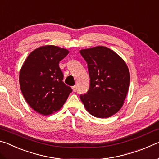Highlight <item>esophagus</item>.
<instances>
[{"label": "esophagus", "instance_id": "1", "mask_svg": "<svg viewBox=\"0 0 159 159\" xmlns=\"http://www.w3.org/2000/svg\"><path fill=\"white\" fill-rule=\"evenodd\" d=\"M72 89H73V91H74V92H76V89H77L76 85H74L73 87H72Z\"/></svg>", "mask_w": 159, "mask_h": 159}]
</instances>
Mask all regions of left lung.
Segmentation results:
<instances>
[{
	"label": "left lung",
	"instance_id": "obj_1",
	"mask_svg": "<svg viewBox=\"0 0 159 159\" xmlns=\"http://www.w3.org/2000/svg\"><path fill=\"white\" fill-rule=\"evenodd\" d=\"M88 64L90 88L80 100L93 116L108 118L121 108L130 86V72L123 59L109 48L80 50Z\"/></svg>",
	"mask_w": 159,
	"mask_h": 159
}]
</instances>
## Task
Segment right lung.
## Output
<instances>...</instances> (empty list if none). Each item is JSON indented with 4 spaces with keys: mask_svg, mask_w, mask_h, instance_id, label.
<instances>
[{
    "mask_svg": "<svg viewBox=\"0 0 159 159\" xmlns=\"http://www.w3.org/2000/svg\"><path fill=\"white\" fill-rule=\"evenodd\" d=\"M69 51L55 45L34 50L24 62L20 73V85L25 100L42 115H49L61 108L72 92L64 84L59 66Z\"/></svg>",
    "mask_w": 159,
    "mask_h": 159,
    "instance_id": "right-lung-1",
    "label": "right lung"
}]
</instances>
